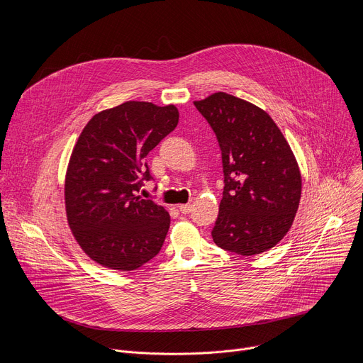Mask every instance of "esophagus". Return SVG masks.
Masks as SVG:
<instances>
[{
    "label": "esophagus",
    "instance_id": "esophagus-1",
    "mask_svg": "<svg viewBox=\"0 0 363 363\" xmlns=\"http://www.w3.org/2000/svg\"><path fill=\"white\" fill-rule=\"evenodd\" d=\"M179 211H181V214H189L192 211V205L191 203H182V205H179Z\"/></svg>",
    "mask_w": 363,
    "mask_h": 363
}]
</instances>
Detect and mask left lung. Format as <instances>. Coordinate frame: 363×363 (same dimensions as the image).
<instances>
[{
	"label": "left lung",
	"mask_w": 363,
	"mask_h": 363,
	"mask_svg": "<svg viewBox=\"0 0 363 363\" xmlns=\"http://www.w3.org/2000/svg\"><path fill=\"white\" fill-rule=\"evenodd\" d=\"M217 135L224 192L214 242L238 255L273 248L287 234L301 198L294 153L270 115L252 103L218 91L194 101Z\"/></svg>",
	"instance_id": "obj_1"
}]
</instances>
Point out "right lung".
<instances>
[{"instance_id": "obj_1", "label": "right lung", "mask_w": 363, "mask_h": 363, "mask_svg": "<svg viewBox=\"0 0 363 363\" xmlns=\"http://www.w3.org/2000/svg\"><path fill=\"white\" fill-rule=\"evenodd\" d=\"M177 106L125 101L96 113L83 128L66 171L67 223L99 266L132 272L161 251L171 218L164 206L136 195L146 155L171 133Z\"/></svg>"}]
</instances>
